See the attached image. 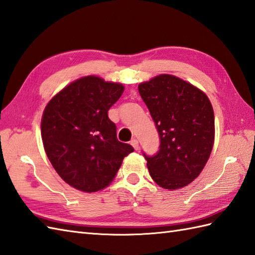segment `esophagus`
I'll list each match as a JSON object with an SVG mask.
<instances>
[{
  "instance_id": "obj_1",
  "label": "esophagus",
  "mask_w": 255,
  "mask_h": 255,
  "mask_svg": "<svg viewBox=\"0 0 255 255\" xmlns=\"http://www.w3.org/2000/svg\"><path fill=\"white\" fill-rule=\"evenodd\" d=\"M129 144H131L132 146H133V148L135 149V150H137L138 149V140L136 139V138H133L131 142H129Z\"/></svg>"
}]
</instances>
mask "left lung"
Wrapping results in <instances>:
<instances>
[{
	"label": "left lung",
	"mask_w": 255,
	"mask_h": 255,
	"mask_svg": "<svg viewBox=\"0 0 255 255\" xmlns=\"http://www.w3.org/2000/svg\"><path fill=\"white\" fill-rule=\"evenodd\" d=\"M160 137L155 156H145L151 179L177 190L199 177L211 155L215 119L211 101L194 85L161 74L138 85Z\"/></svg>",
	"instance_id": "1"
}]
</instances>
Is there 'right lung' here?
Returning <instances> with one entry per match:
<instances>
[{
  "label": "right lung",
  "instance_id": "right-lung-1",
  "mask_svg": "<svg viewBox=\"0 0 255 255\" xmlns=\"http://www.w3.org/2000/svg\"><path fill=\"white\" fill-rule=\"evenodd\" d=\"M124 92L122 84L89 75L72 82L51 99L41 119V137L55 171L87 193L108 186L123 158L134 148L119 142L108 110Z\"/></svg>",
  "mask_w": 255,
  "mask_h": 255
}]
</instances>
